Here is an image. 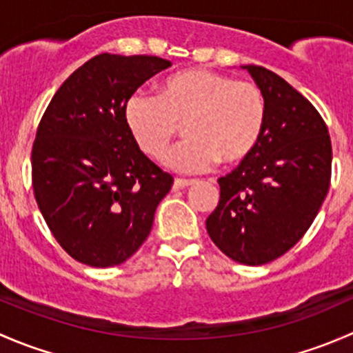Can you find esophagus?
I'll use <instances>...</instances> for the list:
<instances>
[{
	"mask_svg": "<svg viewBox=\"0 0 353 353\" xmlns=\"http://www.w3.org/2000/svg\"><path fill=\"white\" fill-rule=\"evenodd\" d=\"M193 184V181L190 179H176L174 181V190H184V188H190Z\"/></svg>",
	"mask_w": 353,
	"mask_h": 353,
	"instance_id": "esophagus-1",
	"label": "esophagus"
}]
</instances>
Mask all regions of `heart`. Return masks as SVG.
<instances>
[{
    "instance_id": "b5f03b06",
    "label": "heart",
    "mask_w": 353,
    "mask_h": 353,
    "mask_svg": "<svg viewBox=\"0 0 353 353\" xmlns=\"http://www.w3.org/2000/svg\"><path fill=\"white\" fill-rule=\"evenodd\" d=\"M124 124L141 152L159 159L184 124L186 140L163 163L181 174L210 170L219 160L237 163L259 143L266 123V101L252 81L190 68L163 78L155 95L134 92L123 109Z\"/></svg>"
}]
</instances>
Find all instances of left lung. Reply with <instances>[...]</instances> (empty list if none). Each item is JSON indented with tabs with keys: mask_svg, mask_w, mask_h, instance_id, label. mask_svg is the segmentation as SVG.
<instances>
[{
	"mask_svg": "<svg viewBox=\"0 0 353 353\" xmlns=\"http://www.w3.org/2000/svg\"><path fill=\"white\" fill-rule=\"evenodd\" d=\"M243 68L265 95V130L252 154L219 179L206 230L230 259L258 266L285 254L314 222L330 190L331 140L314 105L282 77Z\"/></svg>",
	"mask_w": 353,
	"mask_h": 353,
	"instance_id": "obj_1",
	"label": "left lung"
}]
</instances>
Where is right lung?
Segmentation results:
<instances>
[{"mask_svg":"<svg viewBox=\"0 0 353 353\" xmlns=\"http://www.w3.org/2000/svg\"><path fill=\"white\" fill-rule=\"evenodd\" d=\"M170 61L99 54L66 78L32 147L35 201L59 245L95 268L121 265L152 230L172 176L138 148L123 109Z\"/></svg>","mask_w":353,"mask_h":353,"instance_id":"1","label":"right lung"}]
</instances>
